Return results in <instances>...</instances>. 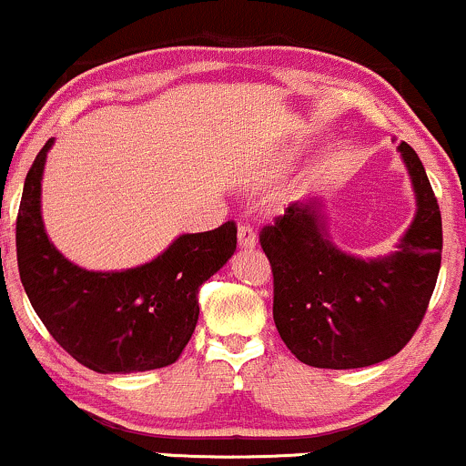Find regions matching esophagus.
<instances>
[{
    "label": "esophagus",
    "mask_w": 466,
    "mask_h": 466,
    "mask_svg": "<svg viewBox=\"0 0 466 466\" xmlns=\"http://www.w3.org/2000/svg\"><path fill=\"white\" fill-rule=\"evenodd\" d=\"M238 245H241V248H254V245H257V232H254L252 225H238Z\"/></svg>",
    "instance_id": "34e87169"
}]
</instances>
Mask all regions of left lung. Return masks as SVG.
I'll use <instances>...</instances> for the list:
<instances>
[{
  "mask_svg": "<svg viewBox=\"0 0 466 466\" xmlns=\"http://www.w3.org/2000/svg\"><path fill=\"white\" fill-rule=\"evenodd\" d=\"M418 212L398 252L362 260L325 238L316 203H291L263 225L260 248L272 265L274 323L300 362L358 370L396 356L429 308L442 260V217L416 150L398 146Z\"/></svg>",
  "mask_w": 466,
  "mask_h": 466,
  "instance_id": "8db88e82",
  "label": "left lung"
}]
</instances>
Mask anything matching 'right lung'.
<instances>
[{"mask_svg": "<svg viewBox=\"0 0 466 466\" xmlns=\"http://www.w3.org/2000/svg\"><path fill=\"white\" fill-rule=\"evenodd\" d=\"M46 141L25 175L17 265L30 305L55 340L96 374H130L178 360L198 320V291L237 249V223L183 234L161 257L126 272L76 268L42 221Z\"/></svg>", "mask_w": 466, "mask_h": 466, "instance_id": "add662e5", "label": "right lung"}]
</instances>
